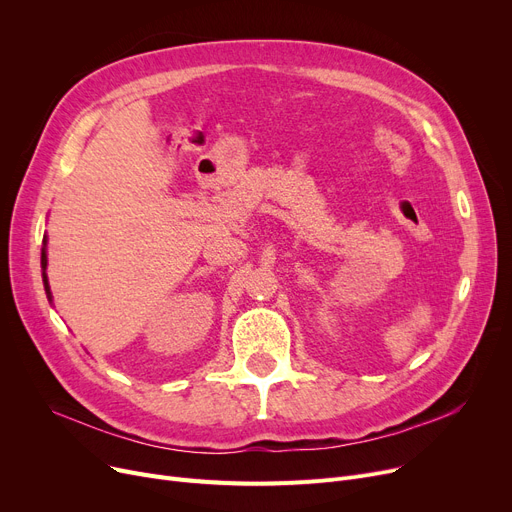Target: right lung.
I'll return each mask as SVG.
<instances>
[{
    "instance_id": "1",
    "label": "right lung",
    "mask_w": 512,
    "mask_h": 512,
    "mask_svg": "<svg viewBox=\"0 0 512 512\" xmlns=\"http://www.w3.org/2000/svg\"><path fill=\"white\" fill-rule=\"evenodd\" d=\"M43 245H47V238H43ZM41 267H43V284H45L47 299L51 301V290H49V282H47V274H45V270H47V253H45V247H43V251H41Z\"/></svg>"
}]
</instances>
